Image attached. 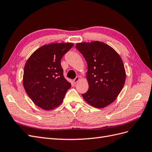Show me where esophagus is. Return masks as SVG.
<instances>
[{
    "label": "esophagus",
    "instance_id": "34e87169",
    "mask_svg": "<svg viewBox=\"0 0 152 152\" xmlns=\"http://www.w3.org/2000/svg\"><path fill=\"white\" fill-rule=\"evenodd\" d=\"M79 80V77H76L74 79H73V82H74V83L76 84L78 82V81Z\"/></svg>",
    "mask_w": 152,
    "mask_h": 152
}]
</instances>
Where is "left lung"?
<instances>
[{
    "instance_id": "1",
    "label": "left lung",
    "mask_w": 152,
    "mask_h": 152,
    "mask_svg": "<svg viewBox=\"0 0 152 152\" xmlns=\"http://www.w3.org/2000/svg\"><path fill=\"white\" fill-rule=\"evenodd\" d=\"M75 47L83 55L88 69L89 89L82 97L96 108L107 107L116 99L125 83L121 58L112 48L99 41L77 43Z\"/></svg>"
}]
</instances>
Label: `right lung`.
<instances>
[{
    "label": "right lung",
    "mask_w": 152,
    "mask_h": 152,
    "mask_svg": "<svg viewBox=\"0 0 152 152\" xmlns=\"http://www.w3.org/2000/svg\"><path fill=\"white\" fill-rule=\"evenodd\" d=\"M72 43H54L40 47L32 54L24 68L23 83L26 93L39 107L56 108L63 101L71 84L63 75L61 59Z\"/></svg>",
    "instance_id": "obj_1"
}]
</instances>
